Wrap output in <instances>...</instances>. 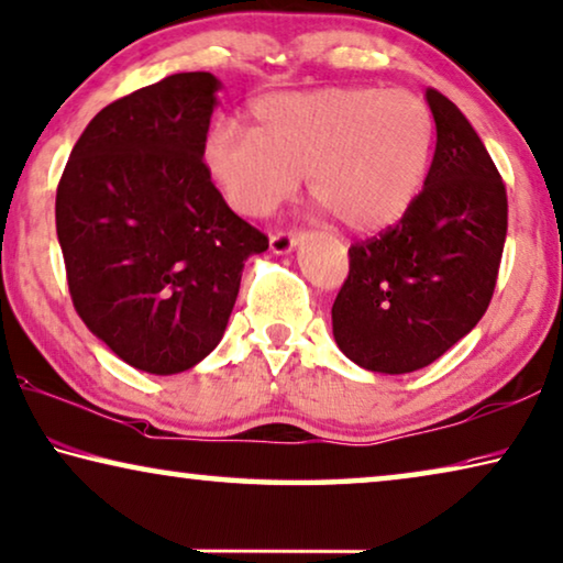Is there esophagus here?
Masks as SVG:
<instances>
[{
  "mask_svg": "<svg viewBox=\"0 0 563 563\" xmlns=\"http://www.w3.org/2000/svg\"><path fill=\"white\" fill-rule=\"evenodd\" d=\"M302 240L300 233H275L271 235V250L275 255H288Z\"/></svg>",
  "mask_w": 563,
  "mask_h": 563,
  "instance_id": "1",
  "label": "esophagus"
}]
</instances>
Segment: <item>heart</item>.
Masks as SVG:
<instances>
[{
  "mask_svg": "<svg viewBox=\"0 0 563 563\" xmlns=\"http://www.w3.org/2000/svg\"><path fill=\"white\" fill-rule=\"evenodd\" d=\"M255 132L220 122L202 163L222 198L265 218L308 175L310 195L353 233L394 225L421 192L433 150V114L408 89L320 87L267 95Z\"/></svg>",
  "mask_w": 563,
  "mask_h": 563,
  "instance_id": "1",
  "label": "heart"
}]
</instances>
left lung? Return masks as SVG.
Wrapping results in <instances>:
<instances>
[{"label": "left lung", "instance_id": "left-lung-1", "mask_svg": "<svg viewBox=\"0 0 563 563\" xmlns=\"http://www.w3.org/2000/svg\"><path fill=\"white\" fill-rule=\"evenodd\" d=\"M435 153L396 228L347 250L333 338L361 368H426L476 328L506 243V187L484 142L449 97L428 87Z\"/></svg>", "mask_w": 563, "mask_h": 563}]
</instances>
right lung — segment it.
I'll return each instance as SVG.
<instances>
[{"label":"right lung","mask_w":563,"mask_h":563,"mask_svg":"<svg viewBox=\"0 0 563 563\" xmlns=\"http://www.w3.org/2000/svg\"><path fill=\"white\" fill-rule=\"evenodd\" d=\"M220 87L210 73H180L107 104L57 187V238L79 318L153 376L190 371L216 351L245 261L267 250L202 163Z\"/></svg>","instance_id":"add662e5"}]
</instances>
